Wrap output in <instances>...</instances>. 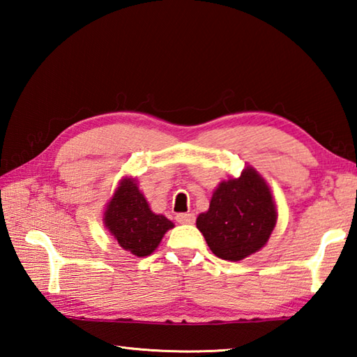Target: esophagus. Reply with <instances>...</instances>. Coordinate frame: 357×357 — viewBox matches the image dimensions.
<instances>
[{
	"mask_svg": "<svg viewBox=\"0 0 357 357\" xmlns=\"http://www.w3.org/2000/svg\"><path fill=\"white\" fill-rule=\"evenodd\" d=\"M176 222L179 223H193L195 222V215L190 213H181L176 215Z\"/></svg>",
	"mask_w": 357,
	"mask_h": 357,
	"instance_id": "34e87169",
	"label": "esophagus"
}]
</instances>
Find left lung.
I'll use <instances>...</instances> for the list:
<instances>
[{
    "mask_svg": "<svg viewBox=\"0 0 357 357\" xmlns=\"http://www.w3.org/2000/svg\"><path fill=\"white\" fill-rule=\"evenodd\" d=\"M275 219L269 187L253 168H245L238 179L217 187L209 211L198 215L197 228L215 257L239 261L268 243Z\"/></svg>",
    "mask_w": 357,
    "mask_h": 357,
    "instance_id": "obj_1",
    "label": "left lung"
}]
</instances>
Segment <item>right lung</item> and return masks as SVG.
<instances>
[{
    "label": "right lung",
    "instance_id": "add662e5",
    "mask_svg": "<svg viewBox=\"0 0 357 357\" xmlns=\"http://www.w3.org/2000/svg\"><path fill=\"white\" fill-rule=\"evenodd\" d=\"M105 227L123 249L135 257L151 255L173 222L149 209L146 198L132 179H124L105 211Z\"/></svg>",
    "mask_w": 357,
    "mask_h": 357
}]
</instances>
